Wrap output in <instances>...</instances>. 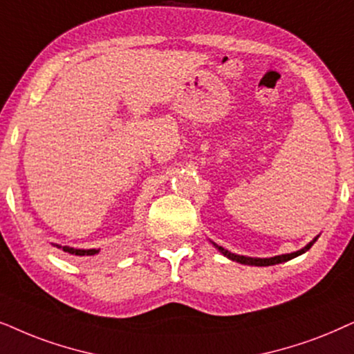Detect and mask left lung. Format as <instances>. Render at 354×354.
Returning <instances> with one entry per match:
<instances>
[{
	"mask_svg": "<svg viewBox=\"0 0 354 354\" xmlns=\"http://www.w3.org/2000/svg\"><path fill=\"white\" fill-rule=\"evenodd\" d=\"M317 241V237L314 239V241L310 242V244H307L304 249H301V250H297V252H292V254H286V255H277V257H272V259H252V257H244V255H236V254H231V252L229 250H226V249H223V247H219V245H216L218 247V250L221 252L223 255H226L227 259H231V260H234V261H239V263H244V265H255V267H270V265H277V263H281V261H288V260H291V259H295V257H297V255H301V254H304V252H307L312 247V244H314V242Z\"/></svg>",
	"mask_w": 354,
	"mask_h": 354,
	"instance_id": "obj_1",
	"label": "left lung"
}]
</instances>
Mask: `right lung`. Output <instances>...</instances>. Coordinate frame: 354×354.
I'll return each mask as SVG.
<instances>
[{
	"mask_svg": "<svg viewBox=\"0 0 354 354\" xmlns=\"http://www.w3.org/2000/svg\"><path fill=\"white\" fill-rule=\"evenodd\" d=\"M59 247V249H63L65 252H68V254L71 255H77V257H86V255H95L99 254L97 249H89V250H81V249H73V247H62V245H57Z\"/></svg>",
	"mask_w": 354,
	"mask_h": 354,
	"instance_id": "obj_1",
	"label": "right lung"
}]
</instances>
